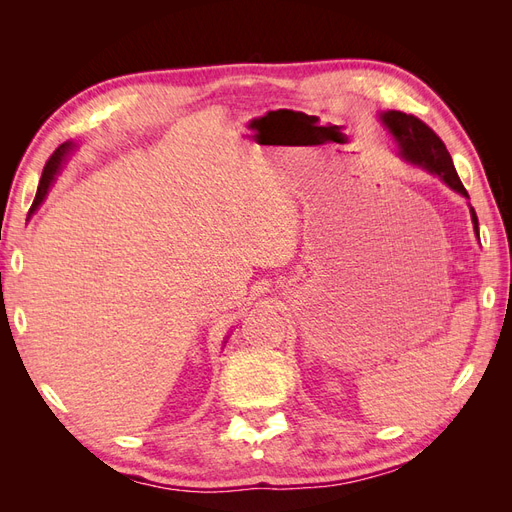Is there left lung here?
Segmentation results:
<instances>
[{
  "label": "left lung",
  "instance_id": "left-lung-1",
  "mask_svg": "<svg viewBox=\"0 0 512 512\" xmlns=\"http://www.w3.org/2000/svg\"><path fill=\"white\" fill-rule=\"evenodd\" d=\"M380 119L386 126V130H389L397 141L401 158L418 168H425L427 173L440 177V181H444L448 188L455 190L461 196L470 198L457 175L451 153L446 151L444 143L440 141V136L433 132L427 123L416 119L414 115H406L401 111L380 113ZM470 218H472L474 232L478 237V218H476V211L472 207H470Z\"/></svg>",
  "mask_w": 512,
  "mask_h": 512
}]
</instances>
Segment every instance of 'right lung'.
I'll list each match as a JSON object with an SVG mask.
<instances>
[{
    "label": "right lung",
    "mask_w": 512,
    "mask_h": 512,
    "mask_svg": "<svg viewBox=\"0 0 512 512\" xmlns=\"http://www.w3.org/2000/svg\"><path fill=\"white\" fill-rule=\"evenodd\" d=\"M74 149H76V143H72V141L61 143V145L55 149V153L49 158V162H46V166H44V170H42V177H40V183H38V192H36V198H34L32 211H29V213H34V211L42 205V200L46 198V194H49V188L53 185L55 177L61 173V168H64V164L68 162L70 153H72Z\"/></svg>",
    "instance_id": "obj_1"
}]
</instances>
